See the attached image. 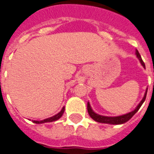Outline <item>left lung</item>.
Listing matches in <instances>:
<instances>
[{"instance_id":"8db88e82","label":"left lung","mask_w":154,"mask_h":154,"mask_svg":"<svg viewBox=\"0 0 154 154\" xmlns=\"http://www.w3.org/2000/svg\"><path fill=\"white\" fill-rule=\"evenodd\" d=\"M135 55H136L137 58L139 59L140 62H141V65L145 68V65H144V62L142 61V59H141V56H140L139 53L137 50H135ZM147 88L146 89L145 93H144V97H143L142 100L139 102V104L137 105V107H135V110H133L132 111L129 112L127 113H125V114L120 115V116H117V117H107V116H103V115L98 114V113H95L93 110H92V107H91L90 104L88 101L87 103V110L88 113H89V116H90L92 120H95V122H98V123H106V124H111V125H120L123 124V123H126L127 121H129L134 115L135 114L137 111L139 110V108L141 107V106L142 105V104L144 103V101H145L146 95H147Z\"/></svg>"}]
</instances>
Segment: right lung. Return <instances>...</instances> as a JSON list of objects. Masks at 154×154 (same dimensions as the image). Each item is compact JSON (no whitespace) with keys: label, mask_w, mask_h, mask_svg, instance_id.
Masks as SVG:
<instances>
[{"label":"right lung","mask_w":154,"mask_h":154,"mask_svg":"<svg viewBox=\"0 0 154 154\" xmlns=\"http://www.w3.org/2000/svg\"><path fill=\"white\" fill-rule=\"evenodd\" d=\"M65 107L64 106V107L62 108V110H61L57 114L54 115V116H53V117H49V118H47V119H44V120H32V122L34 123H37V124H42V123H51V122L56 121V120H58L59 119H60L61 117H62L64 111H65Z\"/></svg>","instance_id":"add662e5"}]
</instances>
